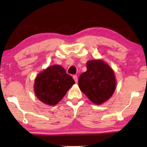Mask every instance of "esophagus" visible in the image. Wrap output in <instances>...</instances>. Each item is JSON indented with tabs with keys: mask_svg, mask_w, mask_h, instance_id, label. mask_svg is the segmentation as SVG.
<instances>
[{
	"mask_svg": "<svg viewBox=\"0 0 147 147\" xmlns=\"http://www.w3.org/2000/svg\"><path fill=\"white\" fill-rule=\"evenodd\" d=\"M73 78H74V80H75V82H76V83H77V82H78V76H76V75H74V76H73Z\"/></svg>",
	"mask_w": 147,
	"mask_h": 147,
	"instance_id": "34e87169",
	"label": "esophagus"
}]
</instances>
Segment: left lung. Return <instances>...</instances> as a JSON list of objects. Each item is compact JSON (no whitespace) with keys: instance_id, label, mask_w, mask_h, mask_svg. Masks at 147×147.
I'll return each mask as SVG.
<instances>
[{"instance_id":"left-lung-1","label":"left lung","mask_w":147,"mask_h":147,"mask_svg":"<svg viewBox=\"0 0 147 147\" xmlns=\"http://www.w3.org/2000/svg\"><path fill=\"white\" fill-rule=\"evenodd\" d=\"M80 90L96 104L103 103L112 96L116 88L114 71L101 60L88 61L87 71L78 80Z\"/></svg>"}]
</instances>
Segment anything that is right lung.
<instances>
[{"label":"right lung","mask_w":147,"mask_h":147,"mask_svg":"<svg viewBox=\"0 0 147 147\" xmlns=\"http://www.w3.org/2000/svg\"><path fill=\"white\" fill-rule=\"evenodd\" d=\"M75 81L63 67L55 65L39 74L35 81V93L43 103L53 106L61 100Z\"/></svg>","instance_id":"add662e5"}]
</instances>
